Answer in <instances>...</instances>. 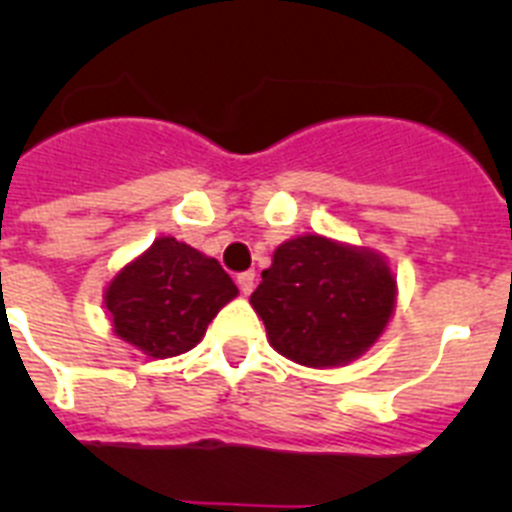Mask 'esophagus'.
<instances>
[{"label":"esophagus","instance_id":"esophagus-1","mask_svg":"<svg viewBox=\"0 0 512 512\" xmlns=\"http://www.w3.org/2000/svg\"><path fill=\"white\" fill-rule=\"evenodd\" d=\"M238 287H241L243 295H251L253 287H256V274H253V271H243V274H238Z\"/></svg>","mask_w":512,"mask_h":512}]
</instances>
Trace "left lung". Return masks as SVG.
I'll use <instances>...</instances> for the list:
<instances>
[{"instance_id": "1", "label": "left lung", "mask_w": 512, "mask_h": 512, "mask_svg": "<svg viewBox=\"0 0 512 512\" xmlns=\"http://www.w3.org/2000/svg\"><path fill=\"white\" fill-rule=\"evenodd\" d=\"M397 284L382 256L323 235H300L274 251L251 305L269 343L297 364L341 366L382 336Z\"/></svg>"}]
</instances>
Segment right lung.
<instances>
[{"label":"right lung","mask_w":512,"mask_h":512,"mask_svg":"<svg viewBox=\"0 0 512 512\" xmlns=\"http://www.w3.org/2000/svg\"><path fill=\"white\" fill-rule=\"evenodd\" d=\"M238 287L215 259L176 238H158L104 292L112 328L153 359L194 348Z\"/></svg>","instance_id":"add662e5"}]
</instances>
